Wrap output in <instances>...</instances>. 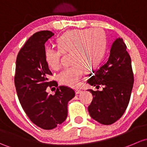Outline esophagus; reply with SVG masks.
Wrapping results in <instances>:
<instances>
[{
    "label": "esophagus",
    "instance_id": "obj_1",
    "mask_svg": "<svg viewBox=\"0 0 147 147\" xmlns=\"http://www.w3.org/2000/svg\"><path fill=\"white\" fill-rule=\"evenodd\" d=\"M75 92H76V94H79V93H81V92H82V90H79V89H76Z\"/></svg>",
    "mask_w": 147,
    "mask_h": 147
}]
</instances>
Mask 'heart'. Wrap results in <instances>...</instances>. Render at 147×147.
Masks as SVG:
<instances>
[{
    "instance_id": "obj_1",
    "label": "heart",
    "mask_w": 147,
    "mask_h": 147,
    "mask_svg": "<svg viewBox=\"0 0 147 147\" xmlns=\"http://www.w3.org/2000/svg\"><path fill=\"white\" fill-rule=\"evenodd\" d=\"M59 49L49 48L45 51L47 64L53 70L61 66L62 54L71 53L72 66L57 75L61 85L76 87L85 74L95 71L102 61L106 49V37L101 29L74 30L68 31L57 39Z\"/></svg>"
}]
</instances>
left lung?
<instances>
[{
    "label": "left lung",
    "mask_w": 147,
    "mask_h": 147,
    "mask_svg": "<svg viewBox=\"0 0 147 147\" xmlns=\"http://www.w3.org/2000/svg\"><path fill=\"white\" fill-rule=\"evenodd\" d=\"M122 38L115 40L110 49L108 60L87 83L102 90H90L93 100L88 107L93 119L108 125L118 120L129 104L134 84L131 58Z\"/></svg>",
    "instance_id": "left-lung-1"
}]
</instances>
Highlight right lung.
<instances>
[{"label":"right lung","mask_w":147,"mask_h":147,"mask_svg":"<svg viewBox=\"0 0 147 147\" xmlns=\"http://www.w3.org/2000/svg\"><path fill=\"white\" fill-rule=\"evenodd\" d=\"M54 33L48 30L37 32L21 48L16 59L15 86L18 99L29 119L39 127L52 129L67 117L68 102L75 92L68 86H59L55 94H48V86H56L55 81L45 59V44Z\"/></svg>","instance_id":"obj_1"}]
</instances>
